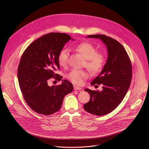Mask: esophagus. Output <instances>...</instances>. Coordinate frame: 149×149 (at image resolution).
<instances>
[{
    "label": "esophagus",
    "mask_w": 149,
    "mask_h": 149,
    "mask_svg": "<svg viewBox=\"0 0 149 149\" xmlns=\"http://www.w3.org/2000/svg\"><path fill=\"white\" fill-rule=\"evenodd\" d=\"M73 88H74V90H81V88H80V87H79V86H76V85H74L73 86Z\"/></svg>",
    "instance_id": "obj_1"
}]
</instances>
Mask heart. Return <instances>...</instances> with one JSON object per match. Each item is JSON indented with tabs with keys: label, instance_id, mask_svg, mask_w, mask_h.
<instances>
[{
	"label": "heart",
	"instance_id": "obj_1",
	"mask_svg": "<svg viewBox=\"0 0 149 149\" xmlns=\"http://www.w3.org/2000/svg\"><path fill=\"white\" fill-rule=\"evenodd\" d=\"M77 51L81 53L86 59V66L93 73L99 72L104 62V58L102 54L97 52L96 47L89 42H83L75 46ZM70 50L68 48L63 49L58 56V64L65 67L68 64ZM89 75L88 72L81 69H73L66 76L67 79L73 84L82 85Z\"/></svg>",
	"mask_w": 149,
	"mask_h": 149
}]
</instances>
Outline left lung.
Here are the masks:
<instances>
[{
	"label": "left lung",
	"instance_id": "8db88e82",
	"mask_svg": "<svg viewBox=\"0 0 149 149\" xmlns=\"http://www.w3.org/2000/svg\"><path fill=\"white\" fill-rule=\"evenodd\" d=\"M87 37L102 40L108 51L103 70L91 83L92 85L102 84L103 90L85 89L90 95V100L84 105V109L93 115L102 116L114 110L126 96L132 79V65L125 47L115 39L103 34Z\"/></svg>",
	"mask_w": 149,
	"mask_h": 149
}]
</instances>
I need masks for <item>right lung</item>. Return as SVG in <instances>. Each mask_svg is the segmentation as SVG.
Here are the masks:
<instances>
[{
	"label": "right lung",
	"instance_id": "1",
	"mask_svg": "<svg viewBox=\"0 0 149 149\" xmlns=\"http://www.w3.org/2000/svg\"><path fill=\"white\" fill-rule=\"evenodd\" d=\"M65 33H50L31 43L24 51L18 68L19 85L26 103L34 111L44 115L57 112L64 97L72 92V84L63 80L61 85L49 86L48 80L63 77L58 56L65 44L71 40Z\"/></svg>",
	"mask_w": 149,
	"mask_h": 149
}]
</instances>
